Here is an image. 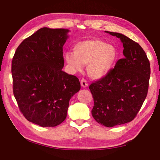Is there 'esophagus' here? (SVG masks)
<instances>
[{
    "instance_id": "obj_1",
    "label": "esophagus",
    "mask_w": 160,
    "mask_h": 160,
    "mask_svg": "<svg viewBox=\"0 0 160 160\" xmlns=\"http://www.w3.org/2000/svg\"><path fill=\"white\" fill-rule=\"evenodd\" d=\"M80 84H81V85H82V87H83V88H87V87L88 86V82H87V80L85 79L81 80Z\"/></svg>"
}]
</instances>
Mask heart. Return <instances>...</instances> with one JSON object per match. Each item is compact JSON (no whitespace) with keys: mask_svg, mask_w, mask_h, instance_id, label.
Listing matches in <instances>:
<instances>
[{"mask_svg":"<svg viewBox=\"0 0 160 160\" xmlns=\"http://www.w3.org/2000/svg\"><path fill=\"white\" fill-rule=\"evenodd\" d=\"M73 53H65V60L74 72H80L88 65L91 78L100 79L109 73L118 58L116 48L98 39H85L75 44Z\"/></svg>","mask_w":160,"mask_h":160,"instance_id":"1","label":"heart"}]
</instances>
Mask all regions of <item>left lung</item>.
<instances>
[{
	"instance_id": "left-lung-1",
	"label": "left lung",
	"mask_w": 160,
	"mask_h": 160,
	"mask_svg": "<svg viewBox=\"0 0 160 160\" xmlns=\"http://www.w3.org/2000/svg\"><path fill=\"white\" fill-rule=\"evenodd\" d=\"M121 39L124 55L107 76L89 87L94 99L92 115L106 127L132 121L147 97L150 64L142 48L122 34L105 31Z\"/></svg>"
}]
</instances>
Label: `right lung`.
<instances>
[{
	"mask_svg": "<svg viewBox=\"0 0 160 160\" xmlns=\"http://www.w3.org/2000/svg\"><path fill=\"white\" fill-rule=\"evenodd\" d=\"M67 29L43 28L25 39L12 61L13 94L30 122L54 127L66 119L69 101L80 90L78 78L62 70Z\"/></svg>",
	"mask_w": 160,
	"mask_h": 160,
	"instance_id": "add662e5",
	"label": "right lung"
}]
</instances>
